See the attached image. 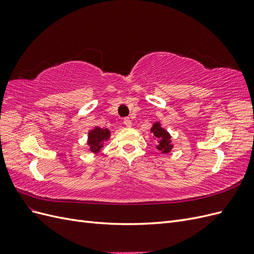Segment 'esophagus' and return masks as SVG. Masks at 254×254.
Returning <instances> with one entry per match:
<instances>
[{
	"instance_id": "34e87169",
	"label": "esophagus",
	"mask_w": 254,
	"mask_h": 254,
	"mask_svg": "<svg viewBox=\"0 0 254 254\" xmlns=\"http://www.w3.org/2000/svg\"><path fill=\"white\" fill-rule=\"evenodd\" d=\"M124 124L127 126V127H130L131 126V124H132V122H131V120H130L129 118H124Z\"/></svg>"
}]
</instances>
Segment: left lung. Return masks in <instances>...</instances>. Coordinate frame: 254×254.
I'll use <instances>...</instances> for the list:
<instances>
[{"label": "left lung", "instance_id": "left-lung-1", "mask_svg": "<svg viewBox=\"0 0 254 254\" xmlns=\"http://www.w3.org/2000/svg\"><path fill=\"white\" fill-rule=\"evenodd\" d=\"M151 131L153 132V134H155V136L160 140L158 142L159 145L157 146V148L164 153L170 152L171 149L173 148V145L171 144V140H170L171 137L170 134H168L163 128L160 127L159 123H156V124L153 125V127L151 128Z\"/></svg>", "mask_w": 254, "mask_h": 254}]
</instances>
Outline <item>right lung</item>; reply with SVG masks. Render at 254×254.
Returning <instances> with one entry per match:
<instances>
[{
	"label": "right lung",
	"instance_id": "right-lung-1",
	"mask_svg": "<svg viewBox=\"0 0 254 254\" xmlns=\"http://www.w3.org/2000/svg\"><path fill=\"white\" fill-rule=\"evenodd\" d=\"M110 132L108 129H101L99 127H96L94 130H91L89 132V145H90V150L93 152L99 151L102 148V142L104 140L109 139Z\"/></svg>",
	"mask_w": 254,
	"mask_h": 254
}]
</instances>
